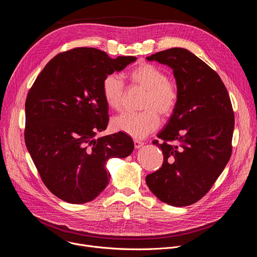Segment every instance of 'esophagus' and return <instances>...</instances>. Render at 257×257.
Returning a JSON list of instances; mask_svg holds the SVG:
<instances>
[{
  "mask_svg": "<svg viewBox=\"0 0 257 257\" xmlns=\"http://www.w3.org/2000/svg\"><path fill=\"white\" fill-rule=\"evenodd\" d=\"M143 142L142 141H140V140H137V139H135L134 140V146H135V149H140L141 148V146H143Z\"/></svg>",
  "mask_w": 257,
  "mask_h": 257,
  "instance_id": "1",
  "label": "esophagus"
}]
</instances>
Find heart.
<instances>
[{
    "label": "heart",
    "mask_w": 257,
    "mask_h": 257,
    "mask_svg": "<svg viewBox=\"0 0 257 257\" xmlns=\"http://www.w3.org/2000/svg\"><path fill=\"white\" fill-rule=\"evenodd\" d=\"M131 82L145 90L140 113H124L112 120L115 131L123 132L140 139L156 131L161 123L159 113L164 118L170 117L175 111L179 92L174 81L166 73L152 64H141L129 73ZM101 91L106 105L119 111L122 107L125 85L117 74L106 75L102 81Z\"/></svg>",
    "instance_id": "obj_1"
}]
</instances>
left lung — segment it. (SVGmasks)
Masks as SVG:
<instances>
[{
    "instance_id": "obj_1",
    "label": "left lung",
    "mask_w": 257,
    "mask_h": 257,
    "mask_svg": "<svg viewBox=\"0 0 257 257\" xmlns=\"http://www.w3.org/2000/svg\"><path fill=\"white\" fill-rule=\"evenodd\" d=\"M148 61L169 66L179 92L175 111L158 137L164 163L146 176L163 202L187 206L202 198L222 174L232 154L234 112L221 77L186 49L159 52Z\"/></svg>"
}]
</instances>
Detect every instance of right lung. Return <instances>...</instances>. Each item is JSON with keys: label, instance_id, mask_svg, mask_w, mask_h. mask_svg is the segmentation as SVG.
<instances>
[{"label": "right lung", "instance_id": "obj_1", "mask_svg": "<svg viewBox=\"0 0 257 257\" xmlns=\"http://www.w3.org/2000/svg\"><path fill=\"white\" fill-rule=\"evenodd\" d=\"M136 57L112 59L93 48L54 57L28 91L25 144L48 189L74 204L97 197L109 182L105 163L126 158L134 143L123 132L94 138L105 130L108 109L101 85Z\"/></svg>", "mask_w": 257, "mask_h": 257}]
</instances>
